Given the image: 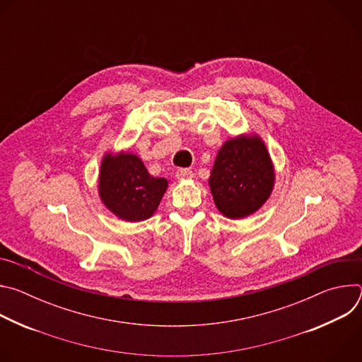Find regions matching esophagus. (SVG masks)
<instances>
[{
    "mask_svg": "<svg viewBox=\"0 0 362 362\" xmlns=\"http://www.w3.org/2000/svg\"><path fill=\"white\" fill-rule=\"evenodd\" d=\"M176 176H177V179H180V180H183V179H192V177H193V172H192L190 169H179V170L176 172Z\"/></svg>",
    "mask_w": 362,
    "mask_h": 362,
    "instance_id": "34e87169",
    "label": "esophagus"
}]
</instances>
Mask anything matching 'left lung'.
I'll use <instances>...</instances> for the list:
<instances>
[{
    "label": "left lung",
    "mask_w": 362,
    "mask_h": 362,
    "mask_svg": "<svg viewBox=\"0 0 362 362\" xmlns=\"http://www.w3.org/2000/svg\"><path fill=\"white\" fill-rule=\"evenodd\" d=\"M218 211L229 219H243L259 211L275 186V166L262 137L242 133L219 148L209 176Z\"/></svg>",
    "instance_id": "8db88e82"
}]
</instances>
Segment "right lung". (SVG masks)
Wrapping results in <instances>:
<instances>
[{
    "mask_svg": "<svg viewBox=\"0 0 362 362\" xmlns=\"http://www.w3.org/2000/svg\"><path fill=\"white\" fill-rule=\"evenodd\" d=\"M169 183L148 175L137 154L106 151L98 170V196L119 219L141 222L154 215Z\"/></svg>",
    "mask_w": 362,
    "mask_h": 362,
    "instance_id": "1",
    "label": "right lung"
}]
</instances>
